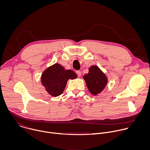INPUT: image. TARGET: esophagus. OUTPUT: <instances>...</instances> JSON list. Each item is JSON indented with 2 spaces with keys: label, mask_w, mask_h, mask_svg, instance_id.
Returning <instances> with one entry per match:
<instances>
[{
  "label": "esophagus",
  "mask_w": 150,
  "mask_h": 150,
  "mask_svg": "<svg viewBox=\"0 0 150 150\" xmlns=\"http://www.w3.org/2000/svg\"><path fill=\"white\" fill-rule=\"evenodd\" d=\"M76 74L78 75V76H80L81 75V72L80 71H76Z\"/></svg>",
  "instance_id": "34e87169"
}]
</instances>
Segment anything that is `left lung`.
Listing matches in <instances>:
<instances>
[{
    "label": "left lung",
    "mask_w": 150,
    "mask_h": 150,
    "mask_svg": "<svg viewBox=\"0 0 150 150\" xmlns=\"http://www.w3.org/2000/svg\"><path fill=\"white\" fill-rule=\"evenodd\" d=\"M87 87L91 94L97 95L101 93L108 82L105 75L97 66L89 68V72L83 76Z\"/></svg>",
    "instance_id": "1"
}]
</instances>
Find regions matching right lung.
Segmentation results:
<instances>
[{"label": "right lung", "instance_id": "obj_1", "mask_svg": "<svg viewBox=\"0 0 150 150\" xmlns=\"http://www.w3.org/2000/svg\"><path fill=\"white\" fill-rule=\"evenodd\" d=\"M77 75L71 70H65L58 63L48 68L41 75V82L46 91L57 97L63 92L69 79H75Z\"/></svg>", "mask_w": 150, "mask_h": 150}]
</instances>
